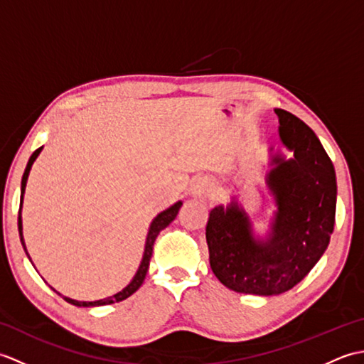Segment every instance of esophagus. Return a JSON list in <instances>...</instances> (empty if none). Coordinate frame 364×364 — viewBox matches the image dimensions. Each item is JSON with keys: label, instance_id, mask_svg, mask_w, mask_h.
I'll return each mask as SVG.
<instances>
[{"label": "esophagus", "instance_id": "1", "mask_svg": "<svg viewBox=\"0 0 364 364\" xmlns=\"http://www.w3.org/2000/svg\"><path fill=\"white\" fill-rule=\"evenodd\" d=\"M192 194L196 197H211L215 194V184L210 178H198L192 184Z\"/></svg>", "mask_w": 364, "mask_h": 364}]
</instances>
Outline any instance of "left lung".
I'll list each match as a JSON object with an SVG mask.
<instances>
[{"label":"left lung","mask_w":364,"mask_h":364,"mask_svg":"<svg viewBox=\"0 0 364 364\" xmlns=\"http://www.w3.org/2000/svg\"><path fill=\"white\" fill-rule=\"evenodd\" d=\"M280 137L294 158H272L267 184L275 196L272 233L267 241L252 235L247 214L233 202L210 213L206 242L214 275L228 289L275 296L310 274L326 252L335 227L336 175L314 131L296 115L275 109Z\"/></svg>","instance_id":"1"}]
</instances>
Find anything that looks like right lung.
Here are the masks:
<instances>
[{
	"mask_svg": "<svg viewBox=\"0 0 364 364\" xmlns=\"http://www.w3.org/2000/svg\"><path fill=\"white\" fill-rule=\"evenodd\" d=\"M41 150H42V146H41V149H37L33 154H31V158H29L28 164H26V168H25V173H23V178H21V197H20L21 198V203H23V194H25V188H26V181H28V175H29L31 166H33V162L38 156V153H41ZM181 205H183L181 202L175 203L173 206H170L168 210L158 214L156 218H154V220L151 222L149 236H146L145 253H144L142 262H141V266H139V270H137V274L134 275L133 282H131L125 289L120 291L119 294H115V296H112V297H107V299H103V300H97V301H78V300H73V299H68V297H64V300H67L68 304L76 305V306H100V305H111V304H114V301H122V300L128 299L131 294H134L139 288H141V284L145 280V275H146V272H149L150 258H151V253H153V245H154V241H156L159 231L164 230L170 222L175 220L176 214H178V211H180ZM18 233H20V241H21L23 249H25V252H26L25 241H23V233H21V206H20V210H18ZM26 255H28V252H26ZM28 258H29V255H28ZM59 296H60V294H59Z\"/></svg>",
	"mask_w": 364,
	"mask_h": 364,
	"instance_id": "right-lung-1",
	"label": "right lung"
}]
</instances>
